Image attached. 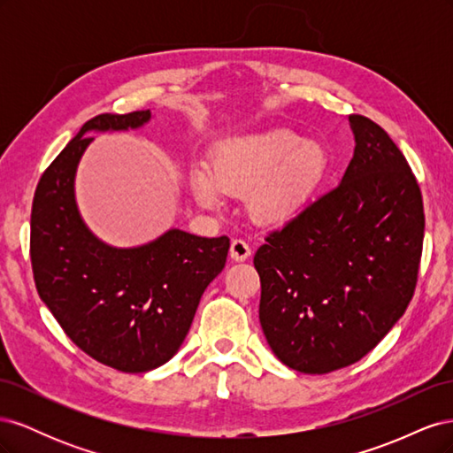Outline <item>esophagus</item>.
Masks as SVG:
<instances>
[{
  "label": "esophagus",
  "instance_id": "34e87169",
  "mask_svg": "<svg viewBox=\"0 0 453 453\" xmlns=\"http://www.w3.org/2000/svg\"><path fill=\"white\" fill-rule=\"evenodd\" d=\"M230 257L234 258L236 263H243L245 258H250V257H251V248H250V243L245 242V240H242V238L232 240V243H230Z\"/></svg>",
  "mask_w": 453,
  "mask_h": 453
}]
</instances>
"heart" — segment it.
Returning <instances> with one entry per match:
<instances>
[{
    "mask_svg": "<svg viewBox=\"0 0 453 453\" xmlns=\"http://www.w3.org/2000/svg\"><path fill=\"white\" fill-rule=\"evenodd\" d=\"M328 168L326 150L291 128H272L217 143L210 168L190 173V188L205 208H219L225 196L245 198L258 225H281L293 219Z\"/></svg>",
    "mask_w": 453,
    "mask_h": 453,
    "instance_id": "heart-1",
    "label": "heart"
}]
</instances>
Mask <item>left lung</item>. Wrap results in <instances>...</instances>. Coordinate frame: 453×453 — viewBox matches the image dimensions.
I'll use <instances>...</instances> for the list:
<instances>
[{
  "instance_id": "left-lung-1",
  "label": "left lung",
  "mask_w": 453,
  "mask_h": 453,
  "mask_svg": "<svg viewBox=\"0 0 453 453\" xmlns=\"http://www.w3.org/2000/svg\"><path fill=\"white\" fill-rule=\"evenodd\" d=\"M355 153L342 183L268 232L255 253L258 319L276 357L326 374L372 351L414 296L421 188L380 125L349 115Z\"/></svg>"
}]
</instances>
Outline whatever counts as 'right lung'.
Listing matches in <instances>:
<instances>
[{
    "mask_svg": "<svg viewBox=\"0 0 453 453\" xmlns=\"http://www.w3.org/2000/svg\"><path fill=\"white\" fill-rule=\"evenodd\" d=\"M149 119L145 109L87 120L41 175L32 203L30 258L41 300L79 349L120 372H147L173 357L230 248L228 236L173 228L142 248L115 250L81 221L73 177L92 142L87 132L138 128Z\"/></svg>",
    "mask_w": 453,
    "mask_h": 453,
    "instance_id": "right-lung-1",
    "label": "right lung"
}]
</instances>
